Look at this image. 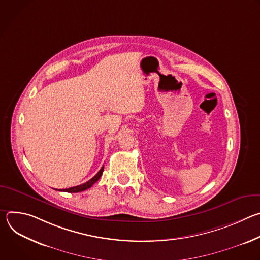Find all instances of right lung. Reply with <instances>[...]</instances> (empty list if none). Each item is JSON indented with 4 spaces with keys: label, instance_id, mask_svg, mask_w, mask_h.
Instances as JSON below:
<instances>
[{
    "label": "right lung",
    "instance_id": "1",
    "mask_svg": "<svg viewBox=\"0 0 260 260\" xmlns=\"http://www.w3.org/2000/svg\"><path fill=\"white\" fill-rule=\"evenodd\" d=\"M104 172V167H102V169L98 172V174L92 177L90 180H88L87 182H85L84 184H81V185H78V186H74V187H70V188H67V189H59L58 191H64V192H70V193H76V192H80V191H83V190H86L88 188H90L92 185L101 178L102 174ZM57 190V189H56Z\"/></svg>",
    "mask_w": 260,
    "mask_h": 260
}]
</instances>
